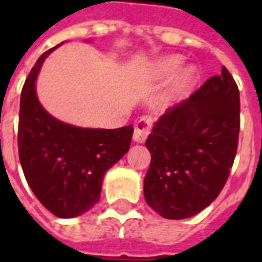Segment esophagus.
<instances>
[{
  "mask_svg": "<svg viewBox=\"0 0 262 262\" xmlns=\"http://www.w3.org/2000/svg\"><path fill=\"white\" fill-rule=\"evenodd\" d=\"M150 127H151V119L148 116H142L140 119L137 120L136 126H135L133 140L137 143L146 142L148 133H150Z\"/></svg>",
  "mask_w": 262,
  "mask_h": 262,
  "instance_id": "esophagus-1",
  "label": "esophagus"
}]
</instances>
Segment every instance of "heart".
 Returning <instances> with one entry per match:
<instances>
[{"label": "heart", "instance_id": "obj_1", "mask_svg": "<svg viewBox=\"0 0 262 262\" xmlns=\"http://www.w3.org/2000/svg\"><path fill=\"white\" fill-rule=\"evenodd\" d=\"M182 59L180 56H170V57H164L157 61L156 64V74L159 75L160 78H170L176 74L178 70L181 69ZM198 80V71L195 67H188L182 71L181 74L178 75L176 84H174V90L172 91L177 94L187 91L188 88L196 82Z\"/></svg>", "mask_w": 262, "mask_h": 262}]
</instances>
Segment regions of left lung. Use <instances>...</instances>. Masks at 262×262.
<instances>
[{
	"label": "left lung",
	"mask_w": 262,
	"mask_h": 262,
	"mask_svg": "<svg viewBox=\"0 0 262 262\" xmlns=\"http://www.w3.org/2000/svg\"><path fill=\"white\" fill-rule=\"evenodd\" d=\"M238 132L240 92L223 67L222 74L167 109L148 135V206L165 219L191 217L209 206L229 178Z\"/></svg>",
	"instance_id": "8db88e82"
}]
</instances>
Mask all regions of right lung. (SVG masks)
I'll return each mask as SVG.
<instances>
[{
	"label": "right lung",
	"instance_id": "right-lung-1",
	"mask_svg": "<svg viewBox=\"0 0 262 262\" xmlns=\"http://www.w3.org/2000/svg\"><path fill=\"white\" fill-rule=\"evenodd\" d=\"M56 48L37 59L20 92L18 150L28 185L39 202L54 216L70 219L97 205L103 176L129 150L133 127H75L45 111L35 81Z\"/></svg>",
	"mask_w": 262,
	"mask_h": 262
}]
</instances>
